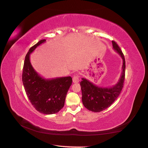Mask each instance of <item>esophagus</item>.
<instances>
[{"label":"esophagus","instance_id":"obj_1","mask_svg":"<svg viewBox=\"0 0 148 148\" xmlns=\"http://www.w3.org/2000/svg\"><path fill=\"white\" fill-rule=\"evenodd\" d=\"M73 81L74 83H78L79 81V74H75L74 75V76L73 77Z\"/></svg>","mask_w":148,"mask_h":148}]
</instances>
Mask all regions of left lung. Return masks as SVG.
<instances>
[{"mask_svg":"<svg viewBox=\"0 0 148 148\" xmlns=\"http://www.w3.org/2000/svg\"><path fill=\"white\" fill-rule=\"evenodd\" d=\"M114 50L123 59V71L118 82L111 88H100L85 78L80 82L82 90V101L84 107L92 112H100L107 109L118 97L124 85L125 78V59L122 51L115 41H112Z\"/></svg>","mask_w":148,"mask_h":148,"instance_id":"1","label":"left lung"}]
</instances>
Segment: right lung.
<instances>
[{
    "label": "right lung",
    "instance_id": "right-lung-1",
    "mask_svg": "<svg viewBox=\"0 0 148 148\" xmlns=\"http://www.w3.org/2000/svg\"><path fill=\"white\" fill-rule=\"evenodd\" d=\"M45 40H40L29 50L24 60L22 82L34 108L45 114H52L58 112L64 107L73 79L70 76L46 79L34 69L30 62V54Z\"/></svg>",
    "mask_w": 148,
    "mask_h": 148
}]
</instances>
